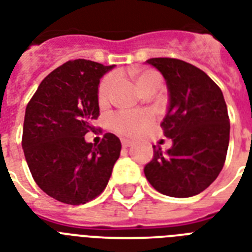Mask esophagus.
Segmentation results:
<instances>
[{"label":"esophagus","mask_w":252,"mask_h":252,"mask_svg":"<svg viewBox=\"0 0 252 252\" xmlns=\"http://www.w3.org/2000/svg\"><path fill=\"white\" fill-rule=\"evenodd\" d=\"M133 144V142L130 141V140H126V138H122V145L124 146V148H128V146H130Z\"/></svg>","instance_id":"obj_1"}]
</instances>
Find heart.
I'll return each mask as SVG.
<instances>
[{
  "mask_svg": "<svg viewBox=\"0 0 252 252\" xmlns=\"http://www.w3.org/2000/svg\"><path fill=\"white\" fill-rule=\"evenodd\" d=\"M130 74L133 77L134 84L141 93L152 90L156 91L158 87L161 86V76L156 70H150V69L133 70ZM115 82H116V77L114 74H110V76H106L103 78L98 89L99 102L106 103ZM152 123H153V115L149 114V112L120 111V112L112 115L111 128L123 136H137L141 132H144L148 126H150Z\"/></svg>",
  "mask_w": 252,
  "mask_h": 252,
  "instance_id": "b5f03b06",
  "label": "heart"
}]
</instances>
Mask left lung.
Segmentation results:
<instances>
[{
	"mask_svg": "<svg viewBox=\"0 0 252 252\" xmlns=\"http://www.w3.org/2000/svg\"><path fill=\"white\" fill-rule=\"evenodd\" d=\"M162 73L168 106L162 129L172 146L154 149L144 167L146 179L171 197H191L208 188L226 159L230 122L222 91L201 69L178 59L146 61Z\"/></svg>",
	"mask_w": 252,
	"mask_h": 252,
	"instance_id": "8db88e82",
	"label": "left lung"
}]
</instances>
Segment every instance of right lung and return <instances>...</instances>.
I'll return each mask as SVG.
<instances>
[{"label":"right lung","instance_id":"1","mask_svg":"<svg viewBox=\"0 0 252 252\" xmlns=\"http://www.w3.org/2000/svg\"><path fill=\"white\" fill-rule=\"evenodd\" d=\"M115 65L73 60L49 73L26 107L22 148L36 184L53 199L80 205L106 188L122 144L106 133L86 142L99 116V80Z\"/></svg>","mask_w":252,"mask_h":252}]
</instances>
